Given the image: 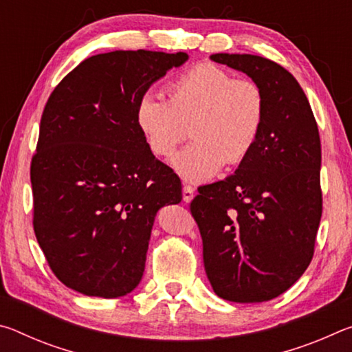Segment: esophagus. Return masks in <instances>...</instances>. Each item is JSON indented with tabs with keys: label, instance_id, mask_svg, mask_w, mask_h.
<instances>
[{
	"label": "esophagus",
	"instance_id": "34e87169",
	"mask_svg": "<svg viewBox=\"0 0 352 352\" xmlns=\"http://www.w3.org/2000/svg\"><path fill=\"white\" fill-rule=\"evenodd\" d=\"M194 195H195V189L190 186V184L184 183L183 184V200L188 204V201H190V200L194 199Z\"/></svg>",
	"mask_w": 352,
	"mask_h": 352
}]
</instances>
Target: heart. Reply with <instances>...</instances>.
<instances>
[{
  "mask_svg": "<svg viewBox=\"0 0 352 352\" xmlns=\"http://www.w3.org/2000/svg\"><path fill=\"white\" fill-rule=\"evenodd\" d=\"M168 99L144 93L135 121L147 146L169 157L186 136L192 142L172 158L178 174L205 182L226 166L239 164L258 141L265 118V96L252 79L234 77L216 63L182 71L164 87Z\"/></svg>",
  "mask_w": 352,
  "mask_h": 352,
  "instance_id": "1",
  "label": "heart"
}]
</instances>
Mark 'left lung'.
I'll return each mask as SVG.
<instances>
[{
	"instance_id": "1",
	"label": "left lung",
	"mask_w": 352,
	"mask_h": 352,
	"mask_svg": "<svg viewBox=\"0 0 352 352\" xmlns=\"http://www.w3.org/2000/svg\"><path fill=\"white\" fill-rule=\"evenodd\" d=\"M211 60L258 83L265 118L234 174L200 186L189 210L216 295L269 301L292 287L314 258L323 211L318 126L300 83L281 65L252 54H212Z\"/></svg>"
}]
</instances>
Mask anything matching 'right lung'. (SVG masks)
I'll return each mask as SVG.
<instances>
[{"label": "right lung", "instance_id": "1", "mask_svg": "<svg viewBox=\"0 0 352 352\" xmlns=\"http://www.w3.org/2000/svg\"><path fill=\"white\" fill-rule=\"evenodd\" d=\"M188 54L113 51L85 58L51 93L31 162L34 233L54 275L88 296L140 284L157 211L182 182L153 157L138 99Z\"/></svg>", "mask_w": 352, "mask_h": 352}]
</instances>
